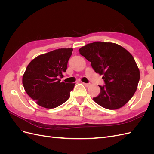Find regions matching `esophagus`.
Returning a JSON list of instances; mask_svg holds the SVG:
<instances>
[{
    "mask_svg": "<svg viewBox=\"0 0 154 154\" xmlns=\"http://www.w3.org/2000/svg\"><path fill=\"white\" fill-rule=\"evenodd\" d=\"M83 84L86 87H89L91 85V83H83Z\"/></svg>",
    "mask_w": 154,
    "mask_h": 154,
    "instance_id": "obj_1",
    "label": "esophagus"
}]
</instances>
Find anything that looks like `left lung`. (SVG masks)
<instances>
[{
    "label": "left lung",
    "instance_id": "left-lung-1",
    "mask_svg": "<svg viewBox=\"0 0 154 154\" xmlns=\"http://www.w3.org/2000/svg\"><path fill=\"white\" fill-rule=\"evenodd\" d=\"M79 51L96 73L103 75L105 85L99 86L100 94L93 100L109 110L123 106L136 92L140 78L132 55L117 44L103 42L88 44Z\"/></svg>",
    "mask_w": 154,
    "mask_h": 154
}]
</instances>
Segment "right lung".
Here are the masks:
<instances>
[{
  "mask_svg": "<svg viewBox=\"0 0 154 154\" xmlns=\"http://www.w3.org/2000/svg\"><path fill=\"white\" fill-rule=\"evenodd\" d=\"M72 48H61L40 54L32 60L22 77L27 94L36 104L45 109H54L70 97L75 83L60 82L66 72Z\"/></svg>",
  "mask_w": 154,
  "mask_h": 154,
  "instance_id": "right-lung-1",
  "label": "right lung"
}]
</instances>
